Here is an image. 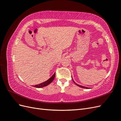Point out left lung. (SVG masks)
I'll use <instances>...</instances> for the list:
<instances>
[{"label":"left lung","mask_w":121,"mask_h":121,"mask_svg":"<svg viewBox=\"0 0 121 121\" xmlns=\"http://www.w3.org/2000/svg\"><path fill=\"white\" fill-rule=\"evenodd\" d=\"M72 79H73V78H72ZM73 81L74 82V83L76 84V85H77V86H79V87H81V88H86V89H88V87H85V86H82V85H79V84H76L75 82H74V80H73Z\"/></svg>","instance_id":"left-lung-1"}]
</instances>
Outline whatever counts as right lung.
Here are the masks:
<instances>
[{"instance_id": "1", "label": "right lung", "mask_w": 121, "mask_h": 121, "mask_svg": "<svg viewBox=\"0 0 121 121\" xmlns=\"http://www.w3.org/2000/svg\"><path fill=\"white\" fill-rule=\"evenodd\" d=\"M55 76H56V73H54V74L52 77H51L48 80H47V81L44 82L42 83L38 84V85H36L34 86V87H36V88H41V87H43L47 86L53 81V80H54V79L55 78Z\"/></svg>"}]
</instances>
